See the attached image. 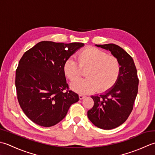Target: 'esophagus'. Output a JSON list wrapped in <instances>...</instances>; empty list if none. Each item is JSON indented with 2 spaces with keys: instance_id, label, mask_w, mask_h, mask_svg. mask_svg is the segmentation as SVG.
<instances>
[{
  "instance_id": "esophagus-1",
  "label": "esophagus",
  "mask_w": 155,
  "mask_h": 155,
  "mask_svg": "<svg viewBox=\"0 0 155 155\" xmlns=\"http://www.w3.org/2000/svg\"><path fill=\"white\" fill-rule=\"evenodd\" d=\"M84 97H85V96H84V95H81V94L79 95V98H80V100H83Z\"/></svg>"
}]
</instances>
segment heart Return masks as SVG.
<instances>
[{
    "label": "heart",
    "mask_w": 155,
    "mask_h": 155,
    "mask_svg": "<svg viewBox=\"0 0 155 155\" xmlns=\"http://www.w3.org/2000/svg\"><path fill=\"white\" fill-rule=\"evenodd\" d=\"M88 68L86 79L76 78L82 73V68ZM64 72L71 82V88L81 94L106 91L114 86L121 71V65L118 58L110 56L97 48H87L81 51L78 60L69 58L64 64Z\"/></svg>",
    "instance_id": "b5f03b06"
}]
</instances>
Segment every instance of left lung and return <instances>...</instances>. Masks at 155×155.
I'll return each instance as SVG.
<instances>
[{
    "label": "left lung",
    "instance_id": "1",
    "mask_svg": "<svg viewBox=\"0 0 155 155\" xmlns=\"http://www.w3.org/2000/svg\"><path fill=\"white\" fill-rule=\"evenodd\" d=\"M96 46L110 51L121 65L117 82L104 94L91 96L94 105L87 111L88 118L97 128L111 130L122 124L133 109L138 93L137 71L133 59L120 47L113 43Z\"/></svg>",
    "mask_w": 155,
    "mask_h": 155
}]
</instances>
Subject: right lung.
<instances>
[{"label":"right lung","mask_w":155,"mask_h":155,"mask_svg":"<svg viewBox=\"0 0 155 155\" xmlns=\"http://www.w3.org/2000/svg\"><path fill=\"white\" fill-rule=\"evenodd\" d=\"M82 43L41 41L25 52L16 70L15 86L21 108L35 124L50 127L67 114L78 94L68 89L66 60L84 47Z\"/></svg>","instance_id":"add662e5"}]
</instances>
